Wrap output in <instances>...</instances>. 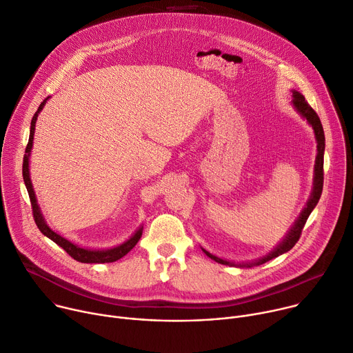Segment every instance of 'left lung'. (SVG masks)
<instances>
[{"instance_id": "obj_1", "label": "left lung", "mask_w": 353, "mask_h": 353, "mask_svg": "<svg viewBox=\"0 0 353 353\" xmlns=\"http://www.w3.org/2000/svg\"><path fill=\"white\" fill-rule=\"evenodd\" d=\"M292 92H293L292 105L300 114V117L303 119H305L308 122V125L312 128L314 135H315V141H316V156H315V165H314L312 190H311V194L308 197V201H307L305 207L303 208V211L300 212L299 218L294 221L293 227L287 231L285 236L268 254L262 256V258H258V259L250 261V262H234V261H227V259L218 258V256H215V254L210 253L208 250H205L204 248H201L203 252L208 256V258H211L216 263L234 266V268H253V266L263 265V263L277 258V256L288 252L300 239L301 231L305 225V222H307L310 214L312 212V210L318 204L319 197H321L323 184H324V152H325V135H324V130H323V123H321V121H319L316 112L305 101L304 95L301 92H299L297 90H292Z\"/></svg>"}]
</instances>
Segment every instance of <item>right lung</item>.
<instances>
[{"label": "right lung", "mask_w": 353, "mask_h": 353, "mask_svg": "<svg viewBox=\"0 0 353 353\" xmlns=\"http://www.w3.org/2000/svg\"><path fill=\"white\" fill-rule=\"evenodd\" d=\"M48 100H49V97L42 101V104L39 105V108H38V111L35 112L34 118H32V121H30L29 141H28V145H26V149H25L23 166H22V176H23V181H25V185H26V190H28L29 199H30L32 211H34V218H35L37 225H38L39 231H41L45 236H48V238L52 239L54 243H57L60 248L65 249V250L72 256V258L76 259L77 262H81V263H111V262H115V261L123 258V256L138 243V241H139L141 236H142V231H143V227H142V225L131 235L130 239H126L125 242H122V243H119V245H117V246H114V248H108V249H90V248H85V246H80V245H77V243L69 241L68 238L61 236L60 234L54 232V231L48 225V222H46L45 218H43V214H42L41 207H39L38 200H37V194H35L34 185H32V181H30L29 157H30L32 146H34V134H35L37 119H38L39 112L43 110L45 104L48 103Z\"/></svg>", "instance_id": "add662e5"}]
</instances>
